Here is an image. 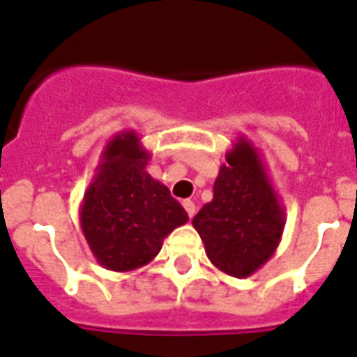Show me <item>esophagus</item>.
<instances>
[{"mask_svg": "<svg viewBox=\"0 0 357 357\" xmlns=\"http://www.w3.org/2000/svg\"><path fill=\"white\" fill-rule=\"evenodd\" d=\"M183 208L185 211H187V215L192 219L195 213H197V206H195V202H192V200H183Z\"/></svg>", "mask_w": 357, "mask_h": 357, "instance_id": "34e87169", "label": "esophagus"}]
</instances>
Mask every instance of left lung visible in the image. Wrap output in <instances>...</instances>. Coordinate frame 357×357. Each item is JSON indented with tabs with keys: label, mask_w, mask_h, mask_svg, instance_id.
<instances>
[{
	"label": "left lung",
	"mask_w": 357,
	"mask_h": 357,
	"mask_svg": "<svg viewBox=\"0 0 357 357\" xmlns=\"http://www.w3.org/2000/svg\"><path fill=\"white\" fill-rule=\"evenodd\" d=\"M284 222V208L262 157L239 136L215 179L213 200L192 219L206 255L222 273L245 279L273 257Z\"/></svg>",
	"instance_id": "obj_1"
}]
</instances>
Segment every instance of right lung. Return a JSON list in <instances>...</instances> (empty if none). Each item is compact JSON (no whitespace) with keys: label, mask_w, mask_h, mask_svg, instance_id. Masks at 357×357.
Listing matches in <instances>:
<instances>
[{"label":"right lung","mask_w":357,"mask_h":357,"mask_svg":"<svg viewBox=\"0 0 357 357\" xmlns=\"http://www.w3.org/2000/svg\"><path fill=\"white\" fill-rule=\"evenodd\" d=\"M149 159L135 130L112 136L84 192L80 227L102 268H142L159 255L162 239L189 221L167 185L148 174Z\"/></svg>","instance_id":"add662e5"}]
</instances>
